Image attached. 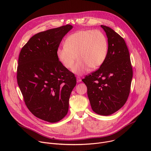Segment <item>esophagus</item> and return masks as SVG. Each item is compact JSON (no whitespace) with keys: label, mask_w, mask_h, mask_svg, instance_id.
I'll list each match as a JSON object with an SVG mask.
<instances>
[{"label":"esophagus","mask_w":151,"mask_h":151,"mask_svg":"<svg viewBox=\"0 0 151 151\" xmlns=\"http://www.w3.org/2000/svg\"><path fill=\"white\" fill-rule=\"evenodd\" d=\"M76 79H77V82H81V81H82L81 77H79V76H77L76 77Z\"/></svg>","instance_id":"obj_1"}]
</instances>
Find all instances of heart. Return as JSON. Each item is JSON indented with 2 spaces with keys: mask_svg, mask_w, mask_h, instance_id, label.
Instances as JSON below:
<instances>
[{
  "mask_svg": "<svg viewBox=\"0 0 151 151\" xmlns=\"http://www.w3.org/2000/svg\"><path fill=\"white\" fill-rule=\"evenodd\" d=\"M108 54V42L104 34L99 30H81L70 35L64 46L58 49L57 55L68 70L74 67L76 55L79 61L73 71L82 75L90 68L95 70L104 63Z\"/></svg>",
  "mask_w": 151,
  "mask_h": 151,
  "instance_id": "heart-1",
  "label": "heart"
}]
</instances>
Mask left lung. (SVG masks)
I'll list each match as a JSON object with an SVG mask.
<instances>
[{
  "instance_id": "1",
  "label": "left lung",
  "mask_w": 151,
  "mask_h": 151,
  "mask_svg": "<svg viewBox=\"0 0 151 151\" xmlns=\"http://www.w3.org/2000/svg\"><path fill=\"white\" fill-rule=\"evenodd\" d=\"M108 41V54L103 65L82 81L93 111L111 115L124 105L130 92L133 69L124 39L111 28L101 25Z\"/></svg>"
}]
</instances>
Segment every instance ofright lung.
<instances>
[{
    "instance_id": "obj_1",
    "label": "right lung",
    "mask_w": 151,
    "mask_h": 151,
    "mask_svg": "<svg viewBox=\"0 0 151 151\" xmlns=\"http://www.w3.org/2000/svg\"><path fill=\"white\" fill-rule=\"evenodd\" d=\"M72 26L38 33L21 49L17 83L29 110L37 118L56 122L65 116L70 95L76 84L74 73L64 68L57 51Z\"/></svg>"
}]
</instances>
